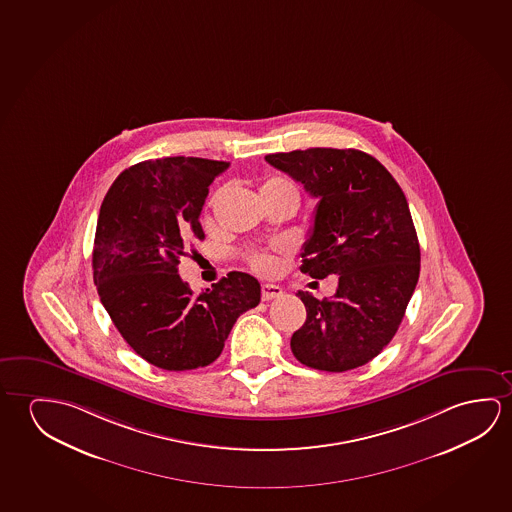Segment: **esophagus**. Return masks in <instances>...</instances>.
<instances>
[{
    "label": "esophagus",
    "mask_w": 512,
    "mask_h": 512,
    "mask_svg": "<svg viewBox=\"0 0 512 512\" xmlns=\"http://www.w3.org/2000/svg\"><path fill=\"white\" fill-rule=\"evenodd\" d=\"M284 294L282 287L273 284L262 285V299L264 301H271V299L280 298Z\"/></svg>",
    "instance_id": "obj_1"
}]
</instances>
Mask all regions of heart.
Here are the masks:
<instances>
[{"instance_id":"1","label":"heart","mask_w":512,"mask_h":512,"mask_svg":"<svg viewBox=\"0 0 512 512\" xmlns=\"http://www.w3.org/2000/svg\"><path fill=\"white\" fill-rule=\"evenodd\" d=\"M220 195L221 191L214 195V200L220 197ZM260 200H262V204H269V202H292V204H296V207H298L299 189L289 179L269 177L260 186ZM248 262H250V266L257 273H262V275H269V273H273L278 268L276 255L269 252L252 253L248 257Z\"/></svg>"}]
</instances>
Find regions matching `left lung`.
I'll return each instance as SVG.
<instances>
[{
  "mask_svg": "<svg viewBox=\"0 0 512 512\" xmlns=\"http://www.w3.org/2000/svg\"><path fill=\"white\" fill-rule=\"evenodd\" d=\"M266 161L319 198L301 271L319 280L339 275L331 298L298 292L307 321L292 335V354L326 372L362 367L394 339L417 287L420 246L408 200L362 150L317 147Z\"/></svg>",
  "mask_w": 512,
  "mask_h": 512,
  "instance_id": "obj_1",
  "label": "left lung"
}]
</instances>
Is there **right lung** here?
I'll return each mask as SVG.
<instances>
[{
    "instance_id": "add662e5",
    "label": "right lung",
    "mask_w": 512,
    "mask_h": 512,
    "mask_svg": "<svg viewBox=\"0 0 512 512\" xmlns=\"http://www.w3.org/2000/svg\"><path fill=\"white\" fill-rule=\"evenodd\" d=\"M227 168L182 156L142 161L118 175L101 205L92 253L99 298L134 353L159 369L213 363L237 317L259 305L248 273L232 271L200 294L177 273L189 243L204 239L200 213Z\"/></svg>"
}]
</instances>
